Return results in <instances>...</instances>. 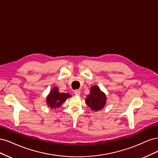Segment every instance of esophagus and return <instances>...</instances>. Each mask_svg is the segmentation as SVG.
Masks as SVG:
<instances>
[{"instance_id": "1", "label": "esophagus", "mask_w": 158, "mask_h": 158, "mask_svg": "<svg viewBox=\"0 0 158 158\" xmlns=\"http://www.w3.org/2000/svg\"><path fill=\"white\" fill-rule=\"evenodd\" d=\"M74 94L76 95H79L80 94V90L78 89H76L74 90Z\"/></svg>"}]
</instances>
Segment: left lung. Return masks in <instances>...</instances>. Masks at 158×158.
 I'll return each mask as SVG.
<instances>
[{
	"mask_svg": "<svg viewBox=\"0 0 158 158\" xmlns=\"http://www.w3.org/2000/svg\"><path fill=\"white\" fill-rule=\"evenodd\" d=\"M106 100V95L100 91L98 86H93L90 89V94L86 98V104L93 110L98 111L104 108Z\"/></svg>",
	"mask_w": 158,
	"mask_h": 158,
	"instance_id": "1",
	"label": "left lung"
}]
</instances>
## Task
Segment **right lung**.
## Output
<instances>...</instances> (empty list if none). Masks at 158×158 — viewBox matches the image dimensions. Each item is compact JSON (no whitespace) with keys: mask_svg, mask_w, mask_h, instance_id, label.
I'll use <instances>...</instances> for the list:
<instances>
[{"mask_svg":"<svg viewBox=\"0 0 158 158\" xmlns=\"http://www.w3.org/2000/svg\"><path fill=\"white\" fill-rule=\"evenodd\" d=\"M70 96L68 93H59L58 88L54 87L48 96L47 103L51 108H56Z\"/></svg>","mask_w":158,"mask_h":158,"instance_id":"add662e5","label":"right lung"}]
</instances>
